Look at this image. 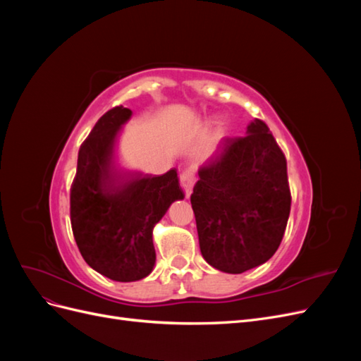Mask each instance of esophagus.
I'll use <instances>...</instances> for the list:
<instances>
[{
	"label": "esophagus",
	"mask_w": 361,
	"mask_h": 361,
	"mask_svg": "<svg viewBox=\"0 0 361 361\" xmlns=\"http://www.w3.org/2000/svg\"><path fill=\"white\" fill-rule=\"evenodd\" d=\"M194 183H195V170H194V167L185 169L180 173V187L183 188L185 195H187V197H190Z\"/></svg>",
	"instance_id": "1"
}]
</instances>
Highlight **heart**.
<instances>
[{
  "label": "heart",
  "instance_id": "heart-1",
  "mask_svg": "<svg viewBox=\"0 0 361 361\" xmlns=\"http://www.w3.org/2000/svg\"><path fill=\"white\" fill-rule=\"evenodd\" d=\"M220 130H221V129H220Z\"/></svg>",
  "mask_w": 361,
  "mask_h": 361
}]
</instances>
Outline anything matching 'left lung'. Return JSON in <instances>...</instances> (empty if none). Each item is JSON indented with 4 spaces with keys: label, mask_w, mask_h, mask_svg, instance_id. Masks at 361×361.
<instances>
[{
    "label": "left lung",
    "mask_w": 361,
    "mask_h": 361,
    "mask_svg": "<svg viewBox=\"0 0 361 361\" xmlns=\"http://www.w3.org/2000/svg\"><path fill=\"white\" fill-rule=\"evenodd\" d=\"M290 200L285 154L255 118L199 169L191 206L202 256L231 274L265 264L285 235Z\"/></svg>",
    "instance_id": "8db88e82"
}]
</instances>
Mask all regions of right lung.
Instances as JSON below:
<instances>
[{"instance_id": "1", "label": "right lung", "mask_w": 361, "mask_h": 361, "mask_svg": "<svg viewBox=\"0 0 361 361\" xmlns=\"http://www.w3.org/2000/svg\"><path fill=\"white\" fill-rule=\"evenodd\" d=\"M133 111L122 105L97 120L78 152L71 187V224L84 260L116 281L147 277L155 265L152 231L185 194L176 169L161 176L122 171L117 133Z\"/></svg>"}]
</instances>
